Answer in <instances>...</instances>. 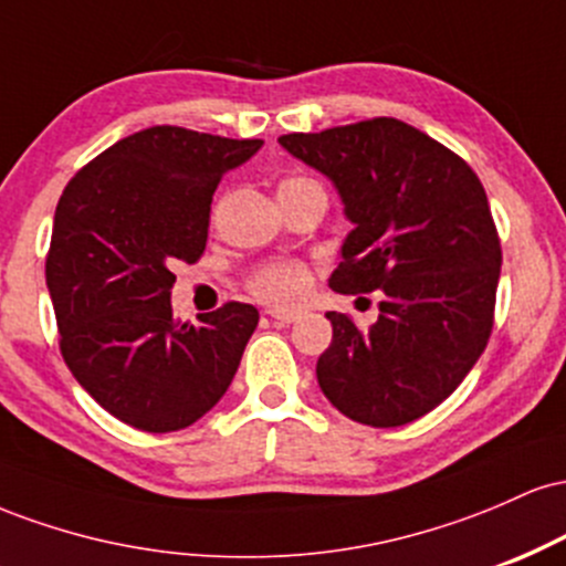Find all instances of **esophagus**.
I'll return each instance as SVG.
<instances>
[{
    "label": "esophagus",
    "instance_id": "esophagus-1",
    "mask_svg": "<svg viewBox=\"0 0 566 566\" xmlns=\"http://www.w3.org/2000/svg\"><path fill=\"white\" fill-rule=\"evenodd\" d=\"M269 316H271V319H274L276 324H292V322L301 319V314H297V311H279V308L269 311Z\"/></svg>",
    "mask_w": 566,
    "mask_h": 566
}]
</instances>
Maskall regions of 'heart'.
Instances as JSON below:
<instances>
[{
  "mask_svg": "<svg viewBox=\"0 0 566 566\" xmlns=\"http://www.w3.org/2000/svg\"><path fill=\"white\" fill-rule=\"evenodd\" d=\"M292 184H314V180L292 178V180H284L282 186H292ZM247 287H250V292L258 297V301L279 305V308H290V305H297L305 295H308L311 271L297 261L265 263L261 269H255V274L250 276Z\"/></svg>",
  "mask_w": 566,
  "mask_h": 566,
  "instance_id": "heart-1",
  "label": "heart"
}]
</instances>
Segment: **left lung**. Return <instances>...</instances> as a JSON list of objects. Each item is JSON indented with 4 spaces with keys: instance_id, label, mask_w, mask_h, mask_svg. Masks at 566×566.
Segmentation results:
<instances>
[{
    "instance_id": "8db88e82",
    "label": "left lung",
    "mask_w": 566,
    "mask_h": 566,
    "mask_svg": "<svg viewBox=\"0 0 566 566\" xmlns=\"http://www.w3.org/2000/svg\"><path fill=\"white\" fill-rule=\"evenodd\" d=\"M279 143L335 186L354 226L329 287L380 290L369 329L327 314L333 343L316 361L319 388L356 423L423 418L463 382L492 333L503 258L482 180L391 116Z\"/></svg>"
}]
</instances>
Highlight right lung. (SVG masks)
Wrapping results in <instances>:
<instances>
[{"mask_svg": "<svg viewBox=\"0 0 566 566\" xmlns=\"http://www.w3.org/2000/svg\"><path fill=\"white\" fill-rule=\"evenodd\" d=\"M263 140L148 127L71 178L48 255L61 354L80 386L122 423L180 431L218 405L258 327L226 303L199 324L172 314V265L205 252L212 193Z\"/></svg>", "mask_w": 566, "mask_h": 566, "instance_id": "add662e5", "label": "right lung"}]
</instances>
